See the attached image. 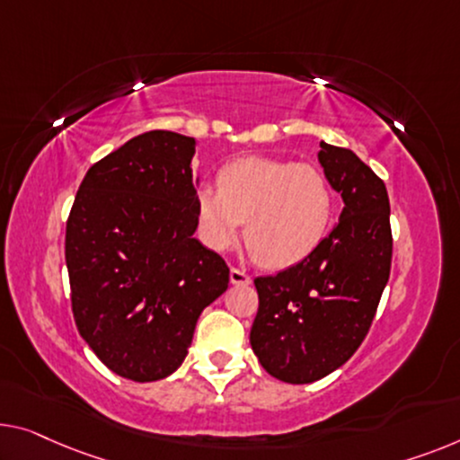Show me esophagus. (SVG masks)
<instances>
[{
    "label": "esophagus",
    "mask_w": 460,
    "mask_h": 460,
    "mask_svg": "<svg viewBox=\"0 0 460 460\" xmlns=\"http://www.w3.org/2000/svg\"><path fill=\"white\" fill-rule=\"evenodd\" d=\"M229 279H231V285H235V287H248L252 283L250 274L243 272V270H239V269H231Z\"/></svg>",
    "instance_id": "esophagus-1"
}]
</instances>
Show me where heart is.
<instances>
[{
  "label": "heart",
  "instance_id": "obj_1",
  "mask_svg": "<svg viewBox=\"0 0 460 460\" xmlns=\"http://www.w3.org/2000/svg\"><path fill=\"white\" fill-rule=\"evenodd\" d=\"M334 191L314 164L245 156L218 171V190L196 191L202 242L215 252L235 245L245 223V248L264 269L304 262L320 248L334 221Z\"/></svg>",
  "mask_w": 460,
  "mask_h": 460
}]
</instances>
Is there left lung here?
Wrapping results in <instances>:
<instances>
[{
    "mask_svg": "<svg viewBox=\"0 0 460 460\" xmlns=\"http://www.w3.org/2000/svg\"><path fill=\"white\" fill-rule=\"evenodd\" d=\"M318 161L345 204L339 223L304 262L253 280L252 349L266 372L289 384L324 378L358 351L393 260L384 181L349 148L320 142Z\"/></svg>",
    "mask_w": 460,
    "mask_h": 460,
    "instance_id": "8db88e82",
    "label": "left lung"
}]
</instances>
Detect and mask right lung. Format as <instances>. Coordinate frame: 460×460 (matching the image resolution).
<instances>
[{"mask_svg": "<svg viewBox=\"0 0 460 460\" xmlns=\"http://www.w3.org/2000/svg\"><path fill=\"white\" fill-rule=\"evenodd\" d=\"M196 140L153 129L94 163L66 223L80 337L121 378H167L229 266L194 237Z\"/></svg>", "mask_w": 460, "mask_h": 460, "instance_id": "1", "label": "right lung"}]
</instances>
